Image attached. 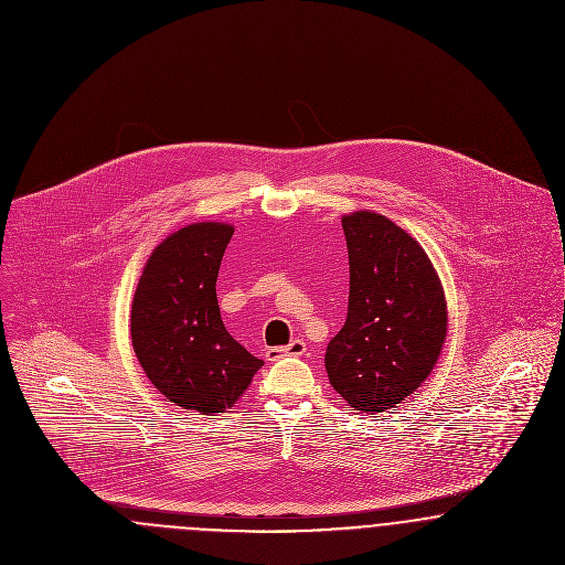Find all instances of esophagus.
Returning <instances> with one entry per match:
<instances>
[{
  "label": "esophagus",
  "instance_id": "esophagus-1",
  "mask_svg": "<svg viewBox=\"0 0 565 565\" xmlns=\"http://www.w3.org/2000/svg\"><path fill=\"white\" fill-rule=\"evenodd\" d=\"M307 352V343L302 339H294L289 345L282 348H267L265 359L267 361H278L282 356H302Z\"/></svg>",
  "mask_w": 565,
  "mask_h": 565
}]
</instances>
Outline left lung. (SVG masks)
Wrapping results in <instances>:
<instances>
[{"mask_svg":"<svg viewBox=\"0 0 565 565\" xmlns=\"http://www.w3.org/2000/svg\"><path fill=\"white\" fill-rule=\"evenodd\" d=\"M350 298L326 348L334 392L354 411L385 413L433 372L448 332L441 280L424 247L381 213L341 217Z\"/></svg>","mask_w":565,"mask_h":565,"instance_id":"1","label":"left lung"}]
</instances>
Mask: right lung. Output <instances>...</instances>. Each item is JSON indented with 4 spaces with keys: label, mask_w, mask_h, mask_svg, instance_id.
<instances>
[{
    "label": "right lung",
    "mask_w": 565,
    "mask_h": 565,
    "mask_svg": "<svg viewBox=\"0 0 565 565\" xmlns=\"http://www.w3.org/2000/svg\"><path fill=\"white\" fill-rule=\"evenodd\" d=\"M233 233L222 222L171 233L152 249L132 298L130 337L146 376L169 403L204 415L237 403L263 365L220 316L215 282Z\"/></svg>",
    "instance_id": "1"
}]
</instances>
